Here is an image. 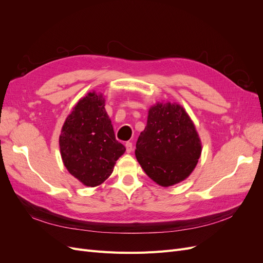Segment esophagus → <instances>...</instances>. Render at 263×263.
<instances>
[{
    "mask_svg": "<svg viewBox=\"0 0 263 263\" xmlns=\"http://www.w3.org/2000/svg\"><path fill=\"white\" fill-rule=\"evenodd\" d=\"M125 147H126V151H127V153H132V151H133V144H132V142L130 141H127L126 142V144H125Z\"/></svg>",
    "mask_w": 263,
    "mask_h": 263,
    "instance_id": "obj_1",
    "label": "esophagus"
}]
</instances>
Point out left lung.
<instances>
[{
    "mask_svg": "<svg viewBox=\"0 0 263 263\" xmlns=\"http://www.w3.org/2000/svg\"><path fill=\"white\" fill-rule=\"evenodd\" d=\"M202 145L185 109L177 103H157L148 112L135 155L147 176L161 186L185 180L197 164Z\"/></svg>",
    "mask_w": 263,
    "mask_h": 263,
    "instance_id": "left-lung-1",
    "label": "left lung"
}]
</instances>
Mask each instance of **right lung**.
Masks as SVG:
<instances>
[{
  "label": "right lung",
  "instance_id": "right-lung-1",
  "mask_svg": "<svg viewBox=\"0 0 263 263\" xmlns=\"http://www.w3.org/2000/svg\"><path fill=\"white\" fill-rule=\"evenodd\" d=\"M102 94L90 92L78 102L59 137L63 164L86 186L102 184L125 147L117 141Z\"/></svg>",
  "mask_w": 263,
  "mask_h": 263
}]
</instances>
